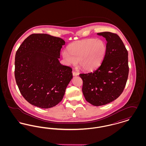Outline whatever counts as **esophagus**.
Segmentation results:
<instances>
[{
    "label": "esophagus",
    "instance_id": "esophagus-1",
    "mask_svg": "<svg viewBox=\"0 0 146 146\" xmlns=\"http://www.w3.org/2000/svg\"><path fill=\"white\" fill-rule=\"evenodd\" d=\"M72 73H73V76H77L79 75V73L76 71H75V70H73L72 71Z\"/></svg>",
    "mask_w": 146,
    "mask_h": 146
}]
</instances>
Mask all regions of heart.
<instances>
[{"label": "heart", "instance_id": "heart-1", "mask_svg": "<svg viewBox=\"0 0 146 146\" xmlns=\"http://www.w3.org/2000/svg\"><path fill=\"white\" fill-rule=\"evenodd\" d=\"M64 50L62 56L69 66L76 65L85 70H93L97 68L104 58L107 46L103 40L90 38L72 42Z\"/></svg>", "mask_w": 146, "mask_h": 146}]
</instances>
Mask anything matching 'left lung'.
Segmentation results:
<instances>
[{
  "mask_svg": "<svg viewBox=\"0 0 146 146\" xmlns=\"http://www.w3.org/2000/svg\"><path fill=\"white\" fill-rule=\"evenodd\" d=\"M107 40V51L97 70L79 74L83 82L85 100L95 106L116 100L125 88L129 74L128 52L118 35L109 32L97 33Z\"/></svg>",
  "mask_w": 146,
  "mask_h": 146,
  "instance_id": "1",
  "label": "left lung"
}]
</instances>
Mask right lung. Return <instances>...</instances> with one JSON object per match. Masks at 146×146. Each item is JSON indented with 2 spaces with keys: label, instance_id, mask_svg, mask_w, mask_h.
Returning <instances> with one entry per match:
<instances>
[{
  "label": "right lung",
  "instance_id": "add662e5",
  "mask_svg": "<svg viewBox=\"0 0 146 146\" xmlns=\"http://www.w3.org/2000/svg\"><path fill=\"white\" fill-rule=\"evenodd\" d=\"M65 42L47 34H32L21 44L15 55V76L22 95L41 108L60 103L73 78L72 69L60 63Z\"/></svg>",
  "mask_w": 146,
  "mask_h": 146
}]
</instances>
